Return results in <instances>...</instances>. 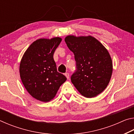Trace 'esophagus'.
Wrapping results in <instances>:
<instances>
[{
	"mask_svg": "<svg viewBox=\"0 0 134 134\" xmlns=\"http://www.w3.org/2000/svg\"><path fill=\"white\" fill-rule=\"evenodd\" d=\"M65 77H66L67 79H70V75H69V72H65Z\"/></svg>",
	"mask_w": 134,
	"mask_h": 134,
	"instance_id": "34e87169",
	"label": "esophagus"
}]
</instances>
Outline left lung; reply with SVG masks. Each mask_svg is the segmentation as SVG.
Wrapping results in <instances>:
<instances>
[{"mask_svg": "<svg viewBox=\"0 0 134 134\" xmlns=\"http://www.w3.org/2000/svg\"><path fill=\"white\" fill-rule=\"evenodd\" d=\"M68 48L74 53L76 70L71 81L78 91L86 97L102 92L110 80L112 59L105 47L91 36L65 38Z\"/></svg>", "mask_w": 134, "mask_h": 134, "instance_id": "obj_1", "label": "left lung"}]
</instances>
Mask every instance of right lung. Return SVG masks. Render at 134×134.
Here are the masks:
<instances>
[{"label":"right lung","mask_w":134,"mask_h":134,"mask_svg":"<svg viewBox=\"0 0 134 134\" xmlns=\"http://www.w3.org/2000/svg\"><path fill=\"white\" fill-rule=\"evenodd\" d=\"M62 38L39 39L26 49L19 67L22 83L32 96L38 100L49 102L56 95L67 78L57 71L53 58Z\"/></svg>","instance_id":"add662e5"}]
</instances>
